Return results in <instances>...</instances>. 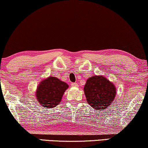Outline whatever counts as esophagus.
<instances>
[{"instance_id":"1","label":"esophagus","mask_w":148,"mask_h":148,"mask_svg":"<svg viewBox=\"0 0 148 148\" xmlns=\"http://www.w3.org/2000/svg\"><path fill=\"white\" fill-rule=\"evenodd\" d=\"M71 86L73 87V88H78V84L77 83H73L71 84Z\"/></svg>"}]
</instances>
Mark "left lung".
Returning a JSON list of instances; mask_svg holds the SVG:
<instances>
[{
  "label": "left lung",
  "mask_w": 148,
  "mask_h": 148,
  "mask_svg": "<svg viewBox=\"0 0 148 148\" xmlns=\"http://www.w3.org/2000/svg\"><path fill=\"white\" fill-rule=\"evenodd\" d=\"M84 90L87 102L97 110L108 108L116 94L114 84L103 75H94L88 78Z\"/></svg>",
  "instance_id": "left-lung-1"
}]
</instances>
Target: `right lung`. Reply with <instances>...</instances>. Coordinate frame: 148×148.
<instances>
[{
	"mask_svg": "<svg viewBox=\"0 0 148 148\" xmlns=\"http://www.w3.org/2000/svg\"><path fill=\"white\" fill-rule=\"evenodd\" d=\"M69 85L55 77L49 76L40 82L36 89V98L42 107L52 108L62 100Z\"/></svg>",
	"mask_w": 148,
	"mask_h": 148,
	"instance_id": "obj_1",
	"label": "right lung"
}]
</instances>
